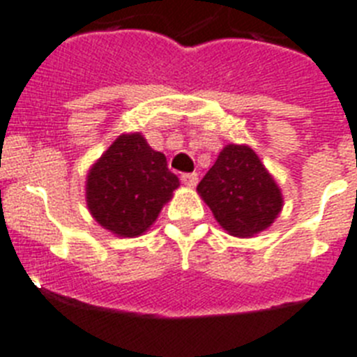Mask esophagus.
<instances>
[{
  "label": "esophagus",
  "mask_w": 357,
  "mask_h": 357,
  "mask_svg": "<svg viewBox=\"0 0 357 357\" xmlns=\"http://www.w3.org/2000/svg\"><path fill=\"white\" fill-rule=\"evenodd\" d=\"M181 181H183V185H187V187L194 188L197 185V174L196 172H187L181 176Z\"/></svg>",
  "instance_id": "esophagus-1"
}]
</instances>
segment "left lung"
<instances>
[{
  "label": "left lung",
  "instance_id": "left-lung-1",
  "mask_svg": "<svg viewBox=\"0 0 357 357\" xmlns=\"http://www.w3.org/2000/svg\"><path fill=\"white\" fill-rule=\"evenodd\" d=\"M215 221L230 236L252 238L268 229L283 208L281 188L247 145H227L197 185Z\"/></svg>",
  "mask_w": 357,
  "mask_h": 357
}]
</instances>
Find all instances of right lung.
<instances>
[{
	"label": "right lung",
	"mask_w": 357,
	"mask_h": 357,
	"mask_svg": "<svg viewBox=\"0 0 357 357\" xmlns=\"http://www.w3.org/2000/svg\"><path fill=\"white\" fill-rule=\"evenodd\" d=\"M179 179L167 158L139 132L121 134L86 176V206L92 218L119 238H137L151 229Z\"/></svg>",
	"instance_id": "right-lung-1"
}]
</instances>
